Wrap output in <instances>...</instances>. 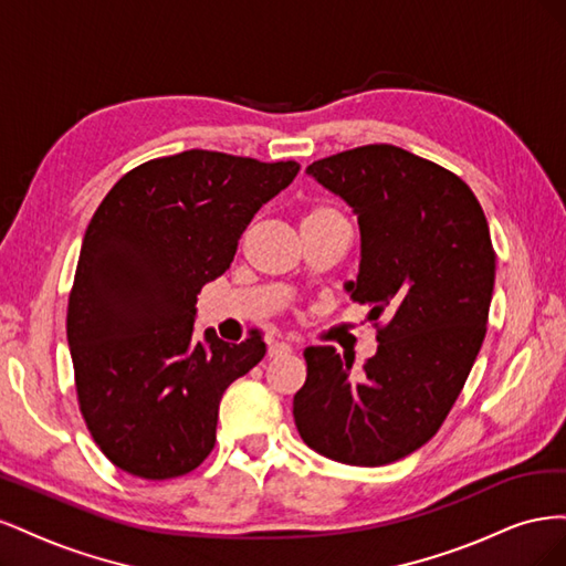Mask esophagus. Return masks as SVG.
<instances>
[{
	"label": "esophagus",
	"mask_w": 566,
	"mask_h": 566,
	"mask_svg": "<svg viewBox=\"0 0 566 566\" xmlns=\"http://www.w3.org/2000/svg\"><path fill=\"white\" fill-rule=\"evenodd\" d=\"M290 352H293V347L285 345V342H269L266 356H269V358H279V356H285V354H290Z\"/></svg>",
	"instance_id": "obj_1"
}]
</instances>
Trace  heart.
Instances as JSON below:
<instances>
[{"instance_id":"heart-1","label":"heart","mask_w":566,"mask_h":566,"mask_svg":"<svg viewBox=\"0 0 566 566\" xmlns=\"http://www.w3.org/2000/svg\"><path fill=\"white\" fill-rule=\"evenodd\" d=\"M342 217L335 208H331V205H314V208H310L304 212L302 217V224H314V221H323V219H337Z\"/></svg>"}]
</instances>
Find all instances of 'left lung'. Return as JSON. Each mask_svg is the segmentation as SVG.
Listing matches in <instances>:
<instances>
[{
    "mask_svg": "<svg viewBox=\"0 0 566 566\" xmlns=\"http://www.w3.org/2000/svg\"><path fill=\"white\" fill-rule=\"evenodd\" d=\"M361 229L345 290L370 306L378 352L352 370L335 347H310L293 416L310 449L356 468L401 460L430 441L486 335L495 252L470 186L399 146L370 144L306 167Z\"/></svg>",
    "mask_w": 566,
    "mask_h": 566,
    "instance_id": "8db88e82",
    "label": "left lung"
}]
</instances>
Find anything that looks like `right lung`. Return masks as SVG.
<instances>
[{"instance_id":"1","label":"right lung","mask_w":566,"mask_h":566,"mask_svg":"<svg viewBox=\"0 0 566 566\" xmlns=\"http://www.w3.org/2000/svg\"><path fill=\"white\" fill-rule=\"evenodd\" d=\"M297 172L295 160L193 148L134 167L98 205L65 331L82 418L115 468L160 482L214 449L219 401L266 345L260 333L229 345L212 328L198 339V293Z\"/></svg>"}]
</instances>
